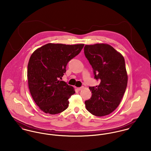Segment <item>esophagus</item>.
I'll return each instance as SVG.
<instances>
[{
  "label": "esophagus",
  "instance_id": "34e87169",
  "mask_svg": "<svg viewBox=\"0 0 151 151\" xmlns=\"http://www.w3.org/2000/svg\"><path fill=\"white\" fill-rule=\"evenodd\" d=\"M84 88V86H81V87H78V88H77V89L78 90V91H80V90H81L83 88Z\"/></svg>",
  "mask_w": 151,
  "mask_h": 151
}]
</instances>
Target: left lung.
Instances as JSON below:
<instances>
[{
    "label": "left lung",
    "instance_id": "left-lung-1",
    "mask_svg": "<svg viewBox=\"0 0 151 151\" xmlns=\"http://www.w3.org/2000/svg\"><path fill=\"white\" fill-rule=\"evenodd\" d=\"M84 54L93 68L99 86H89L91 98L85 101L87 110L101 117L113 112L126 91L128 77L123 56L108 44L86 45Z\"/></svg>",
    "mask_w": 151,
    "mask_h": 151
}]
</instances>
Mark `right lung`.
Masks as SVG:
<instances>
[{
	"instance_id": "obj_1",
	"label": "right lung",
	"mask_w": 151,
	"mask_h": 151,
	"mask_svg": "<svg viewBox=\"0 0 151 151\" xmlns=\"http://www.w3.org/2000/svg\"><path fill=\"white\" fill-rule=\"evenodd\" d=\"M84 44L47 43L31 55L27 68L28 87L40 109L55 114L68 106V99L75 93L73 86L60 81L68 62L78 55Z\"/></svg>"
}]
</instances>
